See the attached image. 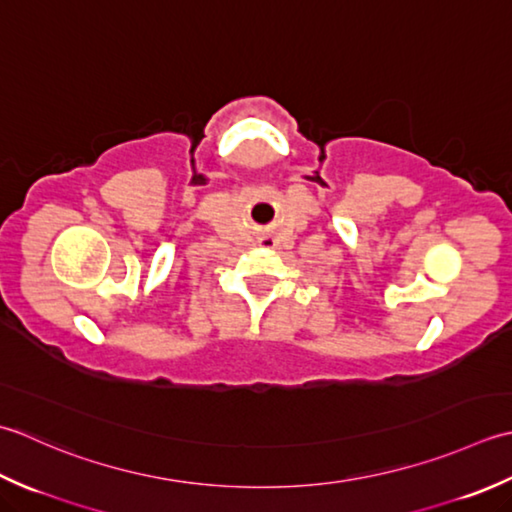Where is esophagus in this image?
I'll list each match as a JSON object with an SVG mask.
<instances>
[{
	"label": "esophagus",
	"mask_w": 512,
	"mask_h": 512,
	"mask_svg": "<svg viewBox=\"0 0 512 512\" xmlns=\"http://www.w3.org/2000/svg\"><path fill=\"white\" fill-rule=\"evenodd\" d=\"M267 245H271V241H269V238H267Z\"/></svg>",
	"instance_id": "obj_1"
}]
</instances>
